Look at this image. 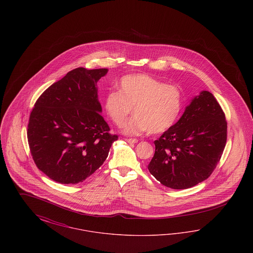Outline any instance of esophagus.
I'll return each instance as SVG.
<instances>
[{
  "instance_id": "1",
  "label": "esophagus",
  "mask_w": 253,
  "mask_h": 253,
  "mask_svg": "<svg viewBox=\"0 0 253 253\" xmlns=\"http://www.w3.org/2000/svg\"><path fill=\"white\" fill-rule=\"evenodd\" d=\"M128 143H130V144H134V143H136L138 140L137 139H135V138H126L125 139Z\"/></svg>"
}]
</instances>
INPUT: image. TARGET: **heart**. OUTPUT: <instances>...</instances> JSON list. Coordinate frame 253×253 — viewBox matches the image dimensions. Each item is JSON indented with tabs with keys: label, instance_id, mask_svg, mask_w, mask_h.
<instances>
[{
	"label": "heart",
	"instance_id": "heart-1",
	"mask_svg": "<svg viewBox=\"0 0 253 253\" xmlns=\"http://www.w3.org/2000/svg\"><path fill=\"white\" fill-rule=\"evenodd\" d=\"M104 110L109 119L121 126L124 132L138 135L146 132L161 133L170 129L184 107V94L179 86L166 84L156 78L136 74L123 77L119 92L110 91L104 97Z\"/></svg>",
	"mask_w": 253,
	"mask_h": 253
}]
</instances>
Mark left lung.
<instances>
[{"label": "left lung", "mask_w": 253, "mask_h": 253, "mask_svg": "<svg viewBox=\"0 0 253 253\" xmlns=\"http://www.w3.org/2000/svg\"><path fill=\"white\" fill-rule=\"evenodd\" d=\"M227 121L216 98L202 91L179 121L155 141L149 171L174 190L192 188L216 168L227 142Z\"/></svg>", "instance_id": "obj_1"}]
</instances>
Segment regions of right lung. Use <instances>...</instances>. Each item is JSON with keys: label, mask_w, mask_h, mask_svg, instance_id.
<instances>
[{"label": "right lung", "mask_w": 253, "mask_h": 253, "mask_svg": "<svg viewBox=\"0 0 253 253\" xmlns=\"http://www.w3.org/2000/svg\"><path fill=\"white\" fill-rule=\"evenodd\" d=\"M108 69L76 68L53 84L31 111L27 139L39 169L61 184L85 180L108 157L117 134L100 115L96 83Z\"/></svg>", "instance_id": "obj_1"}]
</instances>
